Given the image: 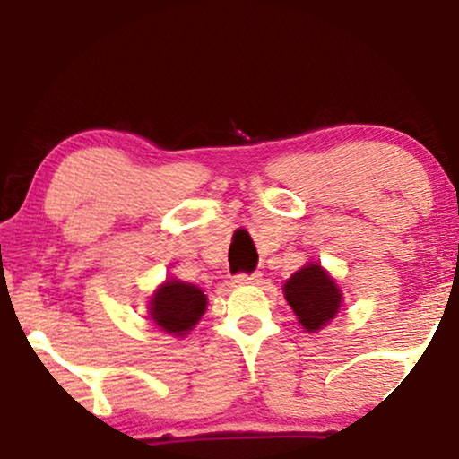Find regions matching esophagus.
<instances>
[{
    "label": "esophagus",
    "instance_id": "obj_1",
    "mask_svg": "<svg viewBox=\"0 0 459 459\" xmlns=\"http://www.w3.org/2000/svg\"><path fill=\"white\" fill-rule=\"evenodd\" d=\"M235 282L237 284H259L261 282V273L259 272H255V273H237Z\"/></svg>",
    "mask_w": 459,
    "mask_h": 459
}]
</instances>
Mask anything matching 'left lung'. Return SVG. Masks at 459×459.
<instances>
[{
    "mask_svg": "<svg viewBox=\"0 0 459 459\" xmlns=\"http://www.w3.org/2000/svg\"><path fill=\"white\" fill-rule=\"evenodd\" d=\"M284 298L307 332L328 325L339 313L343 293L319 263H308L284 282Z\"/></svg>",
    "mask_w": 459,
    "mask_h": 459,
    "instance_id": "8db88e82",
    "label": "left lung"
}]
</instances>
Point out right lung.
Wrapping results in <instances>:
<instances>
[{
    "instance_id": "add662e5",
    "label": "right lung",
    "mask_w": 459,
    "mask_h": 459,
    "mask_svg": "<svg viewBox=\"0 0 459 459\" xmlns=\"http://www.w3.org/2000/svg\"><path fill=\"white\" fill-rule=\"evenodd\" d=\"M207 310V296L196 284L181 281H166L152 293L149 315L168 334L186 336Z\"/></svg>"
}]
</instances>
